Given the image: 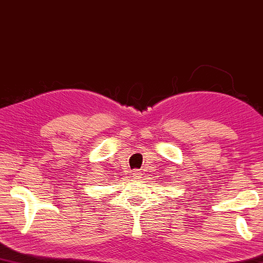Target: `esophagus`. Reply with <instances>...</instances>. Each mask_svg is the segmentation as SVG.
<instances>
[{
    "label": "esophagus",
    "instance_id": "1",
    "mask_svg": "<svg viewBox=\"0 0 263 263\" xmlns=\"http://www.w3.org/2000/svg\"><path fill=\"white\" fill-rule=\"evenodd\" d=\"M139 174H140L139 170H135V171H133V175H135V176H138Z\"/></svg>",
    "mask_w": 263,
    "mask_h": 263
}]
</instances>
